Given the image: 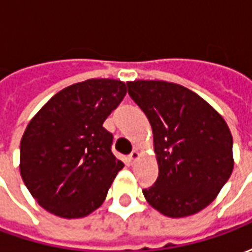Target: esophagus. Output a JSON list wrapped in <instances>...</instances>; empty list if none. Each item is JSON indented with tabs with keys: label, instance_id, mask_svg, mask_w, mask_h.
I'll list each match as a JSON object with an SVG mask.
<instances>
[{
	"label": "esophagus",
	"instance_id": "1",
	"mask_svg": "<svg viewBox=\"0 0 252 252\" xmlns=\"http://www.w3.org/2000/svg\"><path fill=\"white\" fill-rule=\"evenodd\" d=\"M128 158H129V160H131V162H135V160L139 158V153H137L136 150H133V151L129 154V157H128Z\"/></svg>",
	"mask_w": 252,
	"mask_h": 252
}]
</instances>
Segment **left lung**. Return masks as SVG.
Segmentation results:
<instances>
[{
	"instance_id": "1",
	"label": "left lung",
	"mask_w": 252,
	"mask_h": 252,
	"mask_svg": "<svg viewBox=\"0 0 252 252\" xmlns=\"http://www.w3.org/2000/svg\"><path fill=\"white\" fill-rule=\"evenodd\" d=\"M147 116L159 174L143 189L148 204L169 217L194 215L216 198L233 169L232 135L198 94L164 81L126 82Z\"/></svg>"
}]
</instances>
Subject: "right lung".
Returning a JSON list of instances; mask_svg holds the SVG:
<instances>
[{
    "mask_svg": "<svg viewBox=\"0 0 252 252\" xmlns=\"http://www.w3.org/2000/svg\"><path fill=\"white\" fill-rule=\"evenodd\" d=\"M126 94L116 79H88L57 93L30 121L20 144V173L39 205L64 219L88 216L124 163L102 124Z\"/></svg>",
    "mask_w": 252,
    "mask_h": 252,
    "instance_id": "1",
    "label": "right lung"
}]
</instances>
